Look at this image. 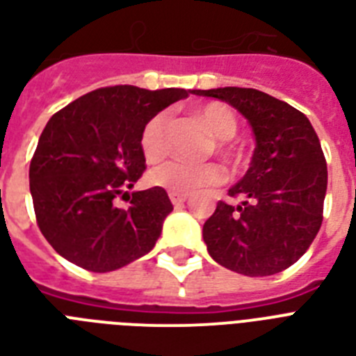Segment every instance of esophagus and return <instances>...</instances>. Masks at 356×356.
Instances as JSON below:
<instances>
[{
    "label": "esophagus",
    "mask_w": 356,
    "mask_h": 356,
    "mask_svg": "<svg viewBox=\"0 0 356 356\" xmlns=\"http://www.w3.org/2000/svg\"><path fill=\"white\" fill-rule=\"evenodd\" d=\"M170 200H172L173 205L179 207V205H183L184 201H186V195L177 194V192H170Z\"/></svg>",
    "instance_id": "34e87169"
}]
</instances>
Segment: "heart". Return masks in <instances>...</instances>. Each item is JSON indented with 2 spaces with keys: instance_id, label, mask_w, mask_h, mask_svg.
<instances>
[{
  "instance_id": "b5f03b06",
  "label": "heart",
  "mask_w": 356,
  "mask_h": 356,
  "mask_svg": "<svg viewBox=\"0 0 356 356\" xmlns=\"http://www.w3.org/2000/svg\"><path fill=\"white\" fill-rule=\"evenodd\" d=\"M195 118L218 140V149H223L222 140H229L236 133V118L231 113V108L222 103H207L195 111ZM168 133H170V116L166 113L156 114L145 123L140 134V147H142L145 161L159 162L168 155L170 151ZM222 179V170L214 162L186 164V162L170 161L153 168L147 175V181L153 186L177 192V194H192L201 188H209L220 183Z\"/></svg>"
}]
</instances>
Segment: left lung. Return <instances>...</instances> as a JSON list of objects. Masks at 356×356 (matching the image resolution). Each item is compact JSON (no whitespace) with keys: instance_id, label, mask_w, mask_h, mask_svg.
Returning a JSON list of instances; mask_svg holds the SVG:
<instances>
[{"instance_id":"left-lung-1","label":"left lung","mask_w":356,"mask_h":356,"mask_svg":"<svg viewBox=\"0 0 356 356\" xmlns=\"http://www.w3.org/2000/svg\"><path fill=\"white\" fill-rule=\"evenodd\" d=\"M216 97L248 120L254 134L251 164L229 188L236 207L220 201L203 225V240L218 264L249 277H266L298 262L323 220L327 162L303 113L254 88L192 90Z\"/></svg>"}]
</instances>
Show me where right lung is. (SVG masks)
I'll use <instances>...</instances> for the list:
<instances>
[{"label": "right lung", "mask_w": 356, "mask_h": 356, "mask_svg": "<svg viewBox=\"0 0 356 356\" xmlns=\"http://www.w3.org/2000/svg\"><path fill=\"white\" fill-rule=\"evenodd\" d=\"M190 92L107 86L49 118L31 161L29 188L38 227L60 257L105 273L155 248L173 211L166 190L133 192L127 209L114 205V197L145 170L140 147L145 123Z\"/></svg>", "instance_id": "1"}]
</instances>
